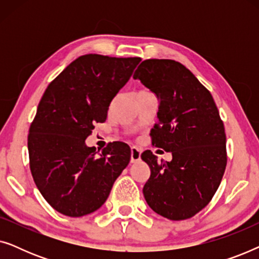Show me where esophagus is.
<instances>
[{
  "instance_id": "1",
  "label": "esophagus",
  "mask_w": 259,
  "mask_h": 259,
  "mask_svg": "<svg viewBox=\"0 0 259 259\" xmlns=\"http://www.w3.org/2000/svg\"><path fill=\"white\" fill-rule=\"evenodd\" d=\"M141 158V150L136 146L131 148V162H137L139 161Z\"/></svg>"
}]
</instances>
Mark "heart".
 Returning <instances> with one entry per match:
<instances>
[{
  "label": "heart",
  "instance_id": "heart-1",
  "mask_svg": "<svg viewBox=\"0 0 259 259\" xmlns=\"http://www.w3.org/2000/svg\"><path fill=\"white\" fill-rule=\"evenodd\" d=\"M146 93H150V91H147V90H140V91L138 92V93H137V97H138V95H141V94H146Z\"/></svg>",
  "mask_w": 259,
  "mask_h": 259
}]
</instances>
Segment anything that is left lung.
I'll return each mask as SVG.
<instances>
[{
  "mask_svg": "<svg viewBox=\"0 0 259 259\" xmlns=\"http://www.w3.org/2000/svg\"><path fill=\"white\" fill-rule=\"evenodd\" d=\"M133 77L159 100L152 145L172 153L171 161L161 162L150 150L141 154L151 168L143 189L145 199L152 210L171 221L193 217L214 196L228 161L217 106L199 80L175 60H145Z\"/></svg>",
  "mask_w": 259,
  "mask_h": 259,
  "instance_id": "1",
  "label": "left lung"
}]
</instances>
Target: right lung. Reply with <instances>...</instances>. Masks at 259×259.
Listing matches in <instances>:
<instances>
[{"label": "right lung", "instance_id": "obj_1", "mask_svg": "<svg viewBox=\"0 0 259 259\" xmlns=\"http://www.w3.org/2000/svg\"><path fill=\"white\" fill-rule=\"evenodd\" d=\"M140 61L82 55L46 90L28 134L29 166L38 191L60 213L81 217L97 211L128 165L127 144L109 143L98 155L84 141L95 123L106 121L109 104Z\"/></svg>", "mask_w": 259, "mask_h": 259}]
</instances>
